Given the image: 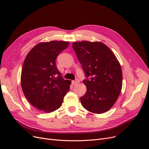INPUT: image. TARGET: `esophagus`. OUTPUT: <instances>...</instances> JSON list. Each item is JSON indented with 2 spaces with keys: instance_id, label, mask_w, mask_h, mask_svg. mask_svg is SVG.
Segmentation results:
<instances>
[{
  "instance_id": "obj_1",
  "label": "esophagus",
  "mask_w": 149,
  "mask_h": 149,
  "mask_svg": "<svg viewBox=\"0 0 149 149\" xmlns=\"http://www.w3.org/2000/svg\"><path fill=\"white\" fill-rule=\"evenodd\" d=\"M79 82H80L79 80L77 79H76V80H75V81H73V84L74 85H75L78 84Z\"/></svg>"
}]
</instances>
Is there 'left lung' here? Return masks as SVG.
Listing matches in <instances>:
<instances>
[{"instance_id":"1","label":"left lung","mask_w":149,"mask_h":149,"mask_svg":"<svg viewBox=\"0 0 149 149\" xmlns=\"http://www.w3.org/2000/svg\"><path fill=\"white\" fill-rule=\"evenodd\" d=\"M72 47L84 71L86 86L81 97L88 111L100 114L109 110L115 103L122 86V72L116 56L100 42H73Z\"/></svg>"}]
</instances>
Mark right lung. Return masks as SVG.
<instances>
[{"label":"right lung","instance_id":"right-lung-1","mask_svg":"<svg viewBox=\"0 0 149 149\" xmlns=\"http://www.w3.org/2000/svg\"><path fill=\"white\" fill-rule=\"evenodd\" d=\"M68 42H42L26 56L21 76V87L30 103L47 113L59 109L70 89V82L63 79L56 58L66 49Z\"/></svg>","mask_w":149,"mask_h":149}]
</instances>
